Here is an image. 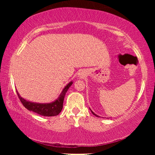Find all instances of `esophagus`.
Returning <instances> with one entry per match:
<instances>
[{
	"mask_svg": "<svg viewBox=\"0 0 155 155\" xmlns=\"http://www.w3.org/2000/svg\"><path fill=\"white\" fill-rule=\"evenodd\" d=\"M84 76H85V74H84V72H81L79 73V77H80L81 78H83Z\"/></svg>",
	"mask_w": 155,
	"mask_h": 155,
	"instance_id": "esophagus-1",
	"label": "esophagus"
}]
</instances>
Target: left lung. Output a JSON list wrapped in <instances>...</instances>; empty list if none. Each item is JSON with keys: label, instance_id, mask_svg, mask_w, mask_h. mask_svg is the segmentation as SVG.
Returning a JSON list of instances; mask_svg holds the SVG:
<instances>
[{"label": "left lung", "instance_id": "1", "mask_svg": "<svg viewBox=\"0 0 155 155\" xmlns=\"http://www.w3.org/2000/svg\"><path fill=\"white\" fill-rule=\"evenodd\" d=\"M91 113H92V114L94 115H96V116H97V117H99V116H98V115H97L96 114H94V113L92 111H91Z\"/></svg>", "mask_w": 155, "mask_h": 155}]
</instances>
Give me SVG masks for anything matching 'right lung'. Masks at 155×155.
I'll use <instances>...</instances> for the list:
<instances>
[{
    "label": "right lung",
    "instance_id": "1",
    "mask_svg": "<svg viewBox=\"0 0 155 155\" xmlns=\"http://www.w3.org/2000/svg\"><path fill=\"white\" fill-rule=\"evenodd\" d=\"M72 81L70 82L68 85L65 86L64 90H63L62 92L60 94L59 98H57L56 101L51 103H31V102L26 101L25 99L22 98L20 97L19 94L18 93V98H19L20 101L22 104L24 105L25 108H27L29 111H32L33 112L36 113L39 115H43V116H54V115H57L59 114V113L61 111L63 108V103H64V100L65 94H66L67 91L70 86L72 85Z\"/></svg>",
    "mask_w": 155,
    "mask_h": 155
}]
</instances>
